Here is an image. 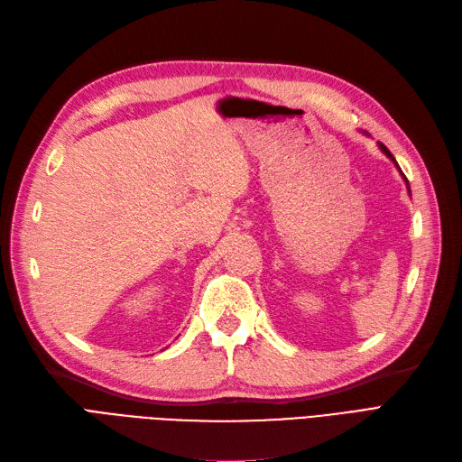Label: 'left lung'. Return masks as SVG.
<instances>
[{"instance_id":"1","label":"left lung","mask_w":462,"mask_h":462,"mask_svg":"<svg viewBox=\"0 0 462 462\" xmlns=\"http://www.w3.org/2000/svg\"><path fill=\"white\" fill-rule=\"evenodd\" d=\"M379 147H381V152H383V153H384V155H386V157H389V159H391V161H393V162H394V164H396V169H398V171H400V167H398V162H396V159H394V157H393V153H391V152H389V150H386V145H383V143H381V142H379ZM400 172H402V171H400ZM402 176H403V174H402ZM403 180H405V183H408V178H405V176H403ZM408 189H410V183H408Z\"/></svg>"}]
</instances>
